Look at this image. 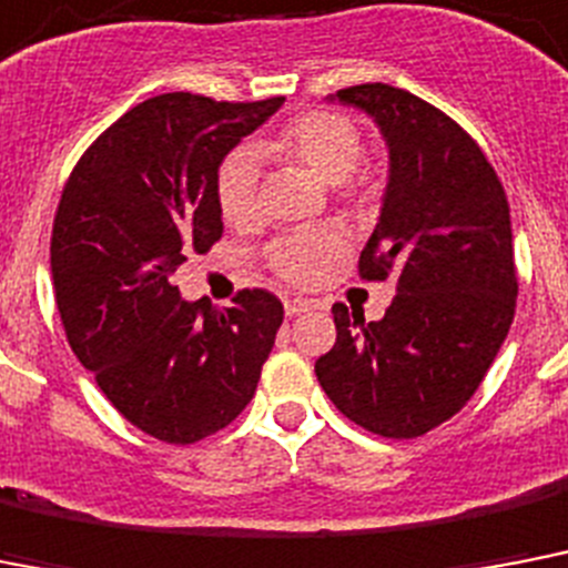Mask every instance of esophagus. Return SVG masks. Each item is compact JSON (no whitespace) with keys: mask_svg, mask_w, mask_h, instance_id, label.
Returning <instances> with one entry per match:
<instances>
[{"mask_svg":"<svg viewBox=\"0 0 568 568\" xmlns=\"http://www.w3.org/2000/svg\"><path fill=\"white\" fill-rule=\"evenodd\" d=\"M312 308V303L303 297H292V300H285V315L294 317V315H303V312H308Z\"/></svg>","mask_w":568,"mask_h":568,"instance_id":"obj_1","label":"esophagus"}]
</instances>
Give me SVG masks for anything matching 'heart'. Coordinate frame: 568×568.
<instances>
[{
	"mask_svg": "<svg viewBox=\"0 0 568 568\" xmlns=\"http://www.w3.org/2000/svg\"><path fill=\"white\" fill-rule=\"evenodd\" d=\"M362 133L347 116L329 110H312L260 140L251 149L233 151L221 163L215 197L224 221L244 227L260 212V156L294 160L324 183H344L362 160ZM341 253V239L329 230H308L285 236L271 247L268 262L288 283H315L321 271Z\"/></svg>",
	"mask_w": 568,
	"mask_h": 568,
	"instance_id": "b5f03b06",
	"label": "heart"
}]
</instances>
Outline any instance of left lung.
Returning a JSON list of instances; mask_svg holds the SVG:
<instances>
[{"label": "left lung", "mask_w": 568, "mask_h": 568, "mask_svg": "<svg viewBox=\"0 0 568 568\" xmlns=\"http://www.w3.org/2000/svg\"><path fill=\"white\" fill-rule=\"evenodd\" d=\"M329 101L367 113L388 145V186L358 271L394 276L396 297L371 324L332 306L338 338L315 362L317 382L373 435L419 437L467 405L514 324L508 197L473 136L428 101L390 84Z\"/></svg>", "instance_id": "left-lung-1"}]
</instances>
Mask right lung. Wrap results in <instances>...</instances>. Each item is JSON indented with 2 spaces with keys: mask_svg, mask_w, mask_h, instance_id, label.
Instances as JSON below:
<instances>
[{
  "mask_svg": "<svg viewBox=\"0 0 568 568\" xmlns=\"http://www.w3.org/2000/svg\"><path fill=\"white\" fill-rule=\"evenodd\" d=\"M283 101L154 95L92 142L60 195L52 280L69 347L113 408L165 444H195L244 412L283 324L265 288L215 308L172 283L186 253L221 239L224 156Z\"/></svg>",
  "mask_w": 568,
  "mask_h": 568,
  "instance_id": "obj_1",
  "label": "right lung"
}]
</instances>
